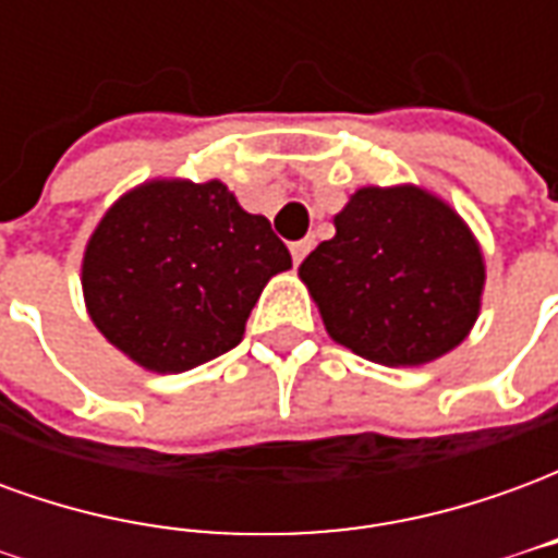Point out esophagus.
Segmentation results:
<instances>
[{
  "instance_id": "esophagus-1",
  "label": "esophagus",
  "mask_w": 558,
  "mask_h": 558,
  "mask_svg": "<svg viewBox=\"0 0 558 558\" xmlns=\"http://www.w3.org/2000/svg\"><path fill=\"white\" fill-rule=\"evenodd\" d=\"M290 251H292V263L299 266L302 263L304 256L311 254L314 251V235H307V239H302V242H292L290 244Z\"/></svg>"
}]
</instances>
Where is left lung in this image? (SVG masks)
<instances>
[{"label": "left lung", "instance_id": "left-lung-1", "mask_svg": "<svg viewBox=\"0 0 558 558\" xmlns=\"http://www.w3.org/2000/svg\"><path fill=\"white\" fill-rule=\"evenodd\" d=\"M335 230L299 266L331 340L386 367L463 343L481 311L484 256L454 208L415 184L362 187Z\"/></svg>", "mask_w": 558, "mask_h": 558}]
</instances>
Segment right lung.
Wrapping results in <instances>:
<instances>
[{
    "mask_svg": "<svg viewBox=\"0 0 558 558\" xmlns=\"http://www.w3.org/2000/svg\"><path fill=\"white\" fill-rule=\"evenodd\" d=\"M287 268V244L227 184L155 179L95 227L83 295L92 323L131 362L184 374L239 347L263 287Z\"/></svg>",
    "mask_w": 558,
    "mask_h": 558,
    "instance_id": "add662e5",
    "label": "right lung"
}]
</instances>
